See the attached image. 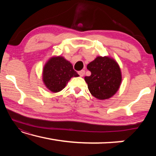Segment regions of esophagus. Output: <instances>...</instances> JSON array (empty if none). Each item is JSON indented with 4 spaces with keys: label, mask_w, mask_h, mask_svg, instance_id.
Returning <instances> with one entry per match:
<instances>
[{
    "label": "esophagus",
    "mask_w": 156,
    "mask_h": 156,
    "mask_svg": "<svg viewBox=\"0 0 156 156\" xmlns=\"http://www.w3.org/2000/svg\"><path fill=\"white\" fill-rule=\"evenodd\" d=\"M78 73V74L80 75V76H81V77H83V76L84 75V73H85V71H84V70H81V71H79Z\"/></svg>",
    "instance_id": "obj_1"
}]
</instances>
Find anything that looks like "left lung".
<instances>
[{
  "mask_svg": "<svg viewBox=\"0 0 156 156\" xmlns=\"http://www.w3.org/2000/svg\"><path fill=\"white\" fill-rule=\"evenodd\" d=\"M90 76H85L88 89L92 96L100 100L113 96L120 87L122 77L120 69L114 60L98 56L87 65Z\"/></svg>",
  "mask_w": 156,
  "mask_h": 156,
  "instance_id": "1",
  "label": "left lung"
}]
</instances>
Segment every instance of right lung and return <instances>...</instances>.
<instances>
[{
	"label": "right lung",
	"instance_id": "add662e5",
	"mask_svg": "<svg viewBox=\"0 0 156 156\" xmlns=\"http://www.w3.org/2000/svg\"><path fill=\"white\" fill-rule=\"evenodd\" d=\"M78 76L72 65L61 56L51 58L43 69V82L52 92L61 91L71 78Z\"/></svg>",
	"mask_w": 156,
	"mask_h": 156
}]
</instances>
